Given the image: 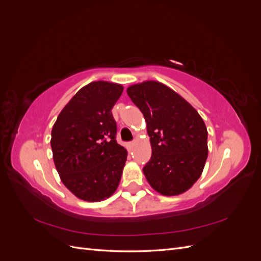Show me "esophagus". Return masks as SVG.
Wrapping results in <instances>:
<instances>
[{"label": "esophagus", "instance_id": "esophagus-1", "mask_svg": "<svg viewBox=\"0 0 261 261\" xmlns=\"http://www.w3.org/2000/svg\"><path fill=\"white\" fill-rule=\"evenodd\" d=\"M134 145H135V143H134V141H132V143H129V144H128L129 149H130V148H133V147H134Z\"/></svg>", "mask_w": 261, "mask_h": 261}]
</instances>
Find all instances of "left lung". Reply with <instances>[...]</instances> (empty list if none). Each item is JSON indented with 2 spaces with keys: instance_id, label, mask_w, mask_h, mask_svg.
Here are the masks:
<instances>
[{
  "instance_id": "8db88e82",
  "label": "left lung",
  "mask_w": 261,
  "mask_h": 261,
  "mask_svg": "<svg viewBox=\"0 0 261 261\" xmlns=\"http://www.w3.org/2000/svg\"><path fill=\"white\" fill-rule=\"evenodd\" d=\"M127 94L144 114L152 154L144 174L154 191L176 196L201 175L208 156V132L199 113L162 83L132 85Z\"/></svg>"
}]
</instances>
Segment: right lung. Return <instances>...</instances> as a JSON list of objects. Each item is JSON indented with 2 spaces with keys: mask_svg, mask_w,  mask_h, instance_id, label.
Returning <instances> with one entry per match:
<instances>
[{
  "mask_svg": "<svg viewBox=\"0 0 261 261\" xmlns=\"http://www.w3.org/2000/svg\"><path fill=\"white\" fill-rule=\"evenodd\" d=\"M123 89L120 84L105 81L84 86L53 125L55 168L62 183L82 200H105L120 184L127 151L116 143L111 110Z\"/></svg>",
  "mask_w": 261,
  "mask_h": 261,
  "instance_id": "obj_1",
  "label": "right lung"
}]
</instances>
